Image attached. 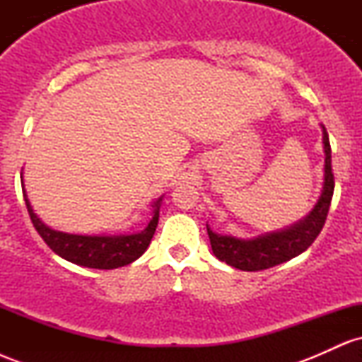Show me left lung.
Here are the masks:
<instances>
[{
	"instance_id": "left-lung-1",
	"label": "left lung",
	"mask_w": 362,
	"mask_h": 362,
	"mask_svg": "<svg viewBox=\"0 0 362 362\" xmlns=\"http://www.w3.org/2000/svg\"><path fill=\"white\" fill-rule=\"evenodd\" d=\"M323 153H325V168H323V187L317 204L305 218L291 224L284 230L272 231L255 238H236L231 235L214 233L207 226L213 253L221 262L240 271L255 272L271 269L282 262H288L303 253L317 240L325 224L328 207L334 195V173H332V149L325 126H322Z\"/></svg>"
}]
</instances>
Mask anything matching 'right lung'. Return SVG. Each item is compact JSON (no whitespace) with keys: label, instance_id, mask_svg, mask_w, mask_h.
<instances>
[{"label":"right lung","instance_id":"right-lung-1","mask_svg":"<svg viewBox=\"0 0 362 362\" xmlns=\"http://www.w3.org/2000/svg\"><path fill=\"white\" fill-rule=\"evenodd\" d=\"M22 190L32 223H34L37 233L47 243V247L64 260L88 269H117L138 260L151 243L153 235L156 231L158 218H160L161 201H163V195H161L153 202V218L149 219L148 226L143 231L120 235H74L52 230L34 213V207L25 192L23 177Z\"/></svg>","mask_w":362,"mask_h":362}]
</instances>
